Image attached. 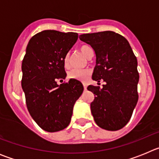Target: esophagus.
<instances>
[{
	"label": "esophagus",
	"instance_id": "obj_1",
	"mask_svg": "<svg viewBox=\"0 0 159 159\" xmlns=\"http://www.w3.org/2000/svg\"><path fill=\"white\" fill-rule=\"evenodd\" d=\"M84 90H87V84H85V83H84Z\"/></svg>",
	"mask_w": 159,
	"mask_h": 159
}]
</instances>
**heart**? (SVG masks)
I'll list each match as a JSON object with an SVG mask.
<instances>
[{
	"instance_id": "1",
	"label": "heart",
	"mask_w": 159,
	"mask_h": 159,
	"mask_svg": "<svg viewBox=\"0 0 159 159\" xmlns=\"http://www.w3.org/2000/svg\"><path fill=\"white\" fill-rule=\"evenodd\" d=\"M80 51L86 57H91V56L92 55V49L91 48V47L86 45V44L81 45L80 47ZM68 61H69V56L67 55L64 58V64L66 66L68 64ZM89 75L90 71L88 69H78V68L71 69L68 73L70 78L79 80H85L89 76Z\"/></svg>"
}]
</instances>
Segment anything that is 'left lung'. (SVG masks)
Here are the masks:
<instances>
[{
    "mask_svg": "<svg viewBox=\"0 0 159 159\" xmlns=\"http://www.w3.org/2000/svg\"><path fill=\"white\" fill-rule=\"evenodd\" d=\"M80 39L92 46L96 57L92 80H103L102 88L89 85L95 99L91 111L99 127L118 130L126 126L137 104V59L125 37L111 31L88 33Z\"/></svg>",
    "mask_w": 159,
    "mask_h": 159,
    "instance_id": "8db88e82",
    "label": "left lung"
}]
</instances>
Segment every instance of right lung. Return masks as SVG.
<instances>
[{
  "label": "right lung",
  "mask_w": 159,
  "mask_h": 159,
  "mask_svg": "<svg viewBox=\"0 0 159 159\" xmlns=\"http://www.w3.org/2000/svg\"><path fill=\"white\" fill-rule=\"evenodd\" d=\"M77 39L75 32L44 30L32 36L26 48L22 89L30 116L48 132L59 131L69 125L73 107L84 91L76 80L60 85L57 82L67 75L64 58Z\"/></svg>",
  "instance_id": "1"
}]
</instances>
